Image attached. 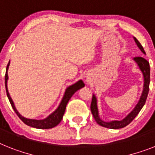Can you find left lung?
Returning <instances> with one entry per match:
<instances>
[{"label":"left lung","instance_id":"1","mask_svg":"<svg viewBox=\"0 0 155 155\" xmlns=\"http://www.w3.org/2000/svg\"><path fill=\"white\" fill-rule=\"evenodd\" d=\"M134 40L136 43L137 46L139 48L142 52L143 54H146L144 49H143V46L141 45L139 41L137 40L135 37H134ZM134 60L137 63L138 66L139 67L141 71L143 72V79H144V84H143V93L140 96V99L139 100V103L136 104V106L134 107L131 112L127 115V116L120 121H117V120H114V121L110 122H105L103 121L100 117L99 115V110H98L97 107V99L95 97V95H92V100H91V110L92 113V115L94 117V119L96 121V123L99 125L104 127L110 128V129H119V128H123L126 126H127L129 123L132 122V120L137 116V114H139L141 109L144 106V104L147 100V95H148V92H149V86H150V64L146 59L143 57H134Z\"/></svg>","mask_w":155,"mask_h":155}]
</instances>
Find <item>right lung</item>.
<instances>
[{"label": "right lung", "instance_id": "right-lung-1", "mask_svg": "<svg viewBox=\"0 0 155 155\" xmlns=\"http://www.w3.org/2000/svg\"><path fill=\"white\" fill-rule=\"evenodd\" d=\"M9 62H8V65H7V68H6V73L5 76V89H6V93H7V96L8 98V100H9L10 104L12 105V107L13 108V110L16 112V114H17V116L20 118V119L24 122V123H25L26 125L30 126V127H32L38 128V129H50V128L55 127L56 126H57L59 123H60V121L62 120L63 116H64V114L65 109H66V106L68 103L69 99H71V97L75 94V91H77L79 89L82 88L83 87H84V84L83 80H79L78 82H76L75 84H72L71 86H69L68 87H67L66 91H65L64 95V97H63L62 100L60 102V105L57 107L55 111L51 113V114H49L48 116L45 119H41V120H37V119H27V118H25L21 115L20 113L17 111V110L15 107V105L13 104V101H12V98L10 97L9 93L8 91V87H7V81H8V67H9Z\"/></svg>", "mask_w": 155, "mask_h": 155}]
</instances>
